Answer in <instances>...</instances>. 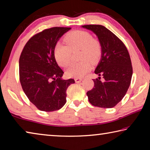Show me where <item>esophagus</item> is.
<instances>
[{"mask_svg":"<svg viewBox=\"0 0 150 150\" xmlns=\"http://www.w3.org/2000/svg\"><path fill=\"white\" fill-rule=\"evenodd\" d=\"M82 78H75V81L76 83H80L82 81Z\"/></svg>","mask_w":150,"mask_h":150,"instance_id":"obj_1","label":"esophagus"}]
</instances>
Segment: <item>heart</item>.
I'll list each match as a JSON object with an SVG mask.
<instances>
[{
	"instance_id": "1",
	"label": "heart",
	"mask_w": 150,
	"mask_h": 150,
	"mask_svg": "<svg viewBox=\"0 0 150 150\" xmlns=\"http://www.w3.org/2000/svg\"><path fill=\"white\" fill-rule=\"evenodd\" d=\"M67 45L59 42L55 45L54 55L56 62L61 67L69 64L71 51L81 50V59L83 62L72 63L66 70V75L69 77H82L91 69V63L97 62L101 55V46L97 40L87 32L77 30L71 32L65 37Z\"/></svg>"
}]
</instances>
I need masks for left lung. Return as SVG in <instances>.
<instances>
[{
  "label": "left lung",
  "mask_w": 150,
  "mask_h": 150,
  "mask_svg": "<svg viewBox=\"0 0 150 150\" xmlns=\"http://www.w3.org/2000/svg\"><path fill=\"white\" fill-rule=\"evenodd\" d=\"M82 27L97 36L101 46V58L95 71L99 77L93 79L94 87L87 93L88 100L98 107L112 108L130 87L133 73L130 55L123 42L105 26L91 24Z\"/></svg>",
  "instance_id": "obj_1"
}]
</instances>
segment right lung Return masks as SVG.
I'll use <instances>...</instances> for the list:
<instances>
[{"instance_id": "right-lung-1", "label": "right lung", "mask_w": 150, "mask_h": 150, "mask_svg": "<svg viewBox=\"0 0 150 150\" xmlns=\"http://www.w3.org/2000/svg\"><path fill=\"white\" fill-rule=\"evenodd\" d=\"M71 28L54 27L32 37L25 45L19 59L20 81L30 102L39 110L52 112L66 103L67 88L74 79H62L54 50L61 37Z\"/></svg>"}]
</instances>
